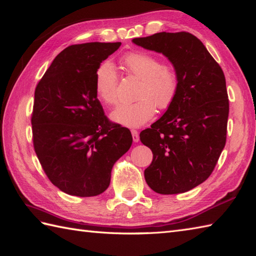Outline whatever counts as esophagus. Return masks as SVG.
Instances as JSON below:
<instances>
[{
  "mask_svg": "<svg viewBox=\"0 0 256 256\" xmlns=\"http://www.w3.org/2000/svg\"><path fill=\"white\" fill-rule=\"evenodd\" d=\"M131 133H132V136H133V140H134L135 143H138V140H140V134H138V132L136 131V130H132Z\"/></svg>",
  "mask_w": 256,
  "mask_h": 256,
  "instance_id": "esophagus-1",
  "label": "esophagus"
}]
</instances>
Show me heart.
Returning <instances> with one entry per match:
<instances>
[{
	"label": "heart",
	"mask_w": 256,
	"mask_h": 256,
	"mask_svg": "<svg viewBox=\"0 0 256 256\" xmlns=\"http://www.w3.org/2000/svg\"><path fill=\"white\" fill-rule=\"evenodd\" d=\"M128 74L140 79L135 101L122 104L111 113V118L128 128L142 126L153 118L155 106L170 108L179 91L176 69L164 64L162 59L150 52H130L122 58ZM118 77L116 67L108 60L99 64L94 72V90L98 98L108 106L118 102Z\"/></svg>",
	"instance_id": "1"
}]
</instances>
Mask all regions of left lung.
Instances as JSON below:
<instances>
[{
    "label": "left lung",
    "mask_w": 256,
    "mask_h": 256,
    "mask_svg": "<svg viewBox=\"0 0 256 256\" xmlns=\"http://www.w3.org/2000/svg\"><path fill=\"white\" fill-rule=\"evenodd\" d=\"M132 42L162 52L179 76L176 100L140 134L153 152L145 180L157 194L186 192L211 175L224 148L229 116L224 74L190 32H162Z\"/></svg>",
    "instance_id": "left-lung-1"
}]
</instances>
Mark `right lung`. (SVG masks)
I'll list each match as a JSON object with an SVG mask.
<instances>
[{
	"label": "right lung",
	"instance_id": "right-lung-1",
	"mask_svg": "<svg viewBox=\"0 0 256 256\" xmlns=\"http://www.w3.org/2000/svg\"><path fill=\"white\" fill-rule=\"evenodd\" d=\"M120 46L96 42L64 48L36 86L34 150L50 180L68 194H102L113 165L132 145L130 130L110 122L94 90L96 67Z\"/></svg>",
	"mask_w": 256,
	"mask_h": 256
}]
</instances>
